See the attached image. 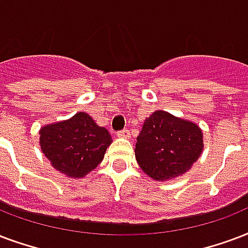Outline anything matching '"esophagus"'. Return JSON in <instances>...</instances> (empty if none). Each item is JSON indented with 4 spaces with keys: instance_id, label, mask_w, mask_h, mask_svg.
<instances>
[{
    "instance_id": "esophagus-1",
    "label": "esophagus",
    "mask_w": 248,
    "mask_h": 248,
    "mask_svg": "<svg viewBox=\"0 0 248 248\" xmlns=\"http://www.w3.org/2000/svg\"><path fill=\"white\" fill-rule=\"evenodd\" d=\"M117 135L120 138H130V130L128 128H124V130H120L117 132Z\"/></svg>"
}]
</instances>
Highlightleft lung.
I'll list each match as a JSON object with an SVG mask.
<instances>
[{
	"label": "left lung",
	"instance_id": "left-lung-1",
	"mask_svg": "<svg viewBox=\"0 0 248 248\" xmlns=\"http://www.w3.org/2000/svg\"><path fill=\"white\" fill-rule=\"evenodd\" d=\"M203 149V134L195 124L162 110L145 120L135 144L140 169L156 181H168L190 169Z\"/></svg>",
	"mask_w": 248,
	"mask_h": 248
}]
</instances>
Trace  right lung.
<instances>
[{"label": "right lung", "mask_w": 248, "mask_h": 248, "mask_svg": "<svg viewBox=\"0 0 248 248\" xmlns=\"http://www.w3.org/2000/svg\"><path fill=\"white\" fill-rule=\"evenodd\" d=\"M43 154L63 174L82 178L103 161L111 143L107 128L94 124L87 113H77L63 122L40 130Z\"/></svg>", "instance_id": "1"}]
</instances>
